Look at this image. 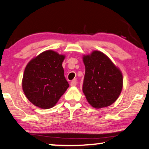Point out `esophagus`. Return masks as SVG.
<instances>
[{"label":"esophagus","mask_w":149,"mask_h":149,"mask_svg":"<svg viewBox=\"0 0 149 149\" xmlns=\"http://www.w3.org/2000/svg\"><path fill=\"white\" fill-rule=\"evenodd\" d=\"M77 84V79H73V80L71 81L70 86H76Z\"/></svg>","instance_id":"34e87169"}]
</instances>
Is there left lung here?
Instances as JSON below:
<instances>
[{
    "mask_svg": "<svg viewBox=\"0 0 149 149\" xmlns=\"http://www.w3.org/2000/svg\"><path fill=\"white\" fill-rule=\"evenodd\" d=\"M82 58L86 67L83 93L88 102L97 109L111 106L122 91V71L100 51L93 50Z\"/></svg>",
    "mask_w": 149,
    "mask_h": 149,
    "instance_id": "8db88e82",
    "label": "left lung"
}]
</instances>
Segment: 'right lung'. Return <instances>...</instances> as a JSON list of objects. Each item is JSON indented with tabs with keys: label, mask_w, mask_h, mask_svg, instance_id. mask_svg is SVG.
Returning a JSON list of instances; mask_svg holds the SVG:
<instances>
[{
	"label": "right lung",
	"mask_w": 149,
	"mask_h": 149,
	"mask_svg": "<svg viewBox=\"0 0 149 149\" xmlns=\"http://www.w3.org/2000/svg\"><path fill=\"white\" fill-rule=\"evenodd\" d=\"M65 58V55L49 49L34 56L27 64L22 88L27 100L36 107H54L69 87L62 66Z\"/></svg>",
	"instance_id": "add662e5"
}]
</instances>
